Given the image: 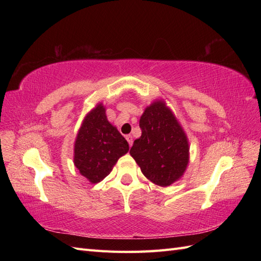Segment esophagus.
Listing matches in <instances>:
<instances>
[{"instance_id": "1", "label": "esophagus", "mask_w": 261, "mask_h": 261, "mask_svg": "<svg viewBox=\"0 0 261 261\" xmlns=\"http://www.w3.org/2000/svg\"><path fill=\"white\" fill-rule=\"evenodd\" d=\"M125 139H126L127 142H129V146L131 147L132 146V142H134V138H132L131 135H127V136H125Z\"/></svg>"}]
</instances>
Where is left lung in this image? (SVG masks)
<instances>
[{
	"mask_svg": "<svg viewBox=\"0 0 261 261\" xmlns=\"http://www.w3.org/2000/svg\"><path fill=\"white\" fill-rule=\"evenodd\" d=\"M141 137L130 154L149 180L169 186L185 173L190 147L184 130L162 99L145 110L139 122Z\"/></svg>",
	"mask_w": 261,
	"mask_h": 261,
	"instance_id": "1",
	"label": "left lung"
}]
</instances>
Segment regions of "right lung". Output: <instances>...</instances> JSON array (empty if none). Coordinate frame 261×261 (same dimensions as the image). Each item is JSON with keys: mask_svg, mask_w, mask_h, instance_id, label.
I'll list each match as a JSON object with an SVG mask.
<instances>
[{"mask_svg": "<svg viewBox=\"0 0 261 261\" xmlns=\"http://www.w3.org/2000/svg\"><path fill=\"white\" fill-rule=\"evenodd\" d=\"M127 151L129 143L108 121L103 104H97L85 116L77 134L74 147L76 168L92 184H96Z\"/></svg>", "mask_w": 261, "mask_h": 261, "instance_id": "1", "label": "right lung"}]
</instances>
